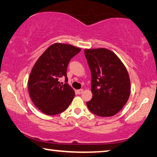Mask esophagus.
I'll return each instance as SVG.
<instances>
[{
	"label": "esophagus",
	"instance_id": "34e87169",
	"mask_svg": "<svg viewBox=\"0 0 157 157\" xmlns=\"http://www.w3.org/2000/svg\"><path fill=\"white\" fill-rule=\"evenodd\" d=\"M83 89H78V90H76V93L78 94H81L83 93Z\"/></svg>",
	"mask_w": 157,
	"mask_h": 157
}]
</instances>
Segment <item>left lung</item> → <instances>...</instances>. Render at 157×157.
Instances as JSON below:
<instances>
[{"label":"left lung","mask_w":157,"mask_h":157,"mask_svg":"<svg viewBox=\"0 0 157 157\" xmlns=\"http://www.w3.org/2000/svg\"><path fill=\"white\" fill-rule=\"evenodd\" d=\"M91 74L89 111L98 117H112L126 104L130 95L127 70L114 53L106 48L85 49Z\"/></svg>","instance_id":"left-lung-1"}]
</instances>
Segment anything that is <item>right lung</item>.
Segmentation results:
<instances>
[{"label": "right lung", "mask_w": 157, "mask_h": 157, "mask_svg": "<svg viewBox=\"0 0 157 157\" xmlns=\"http://www.w3.org/2000/svg\"><path fill=\"white\" fill-rule=\"evenodd\" d=\"M81 51L72 45L54 44L39 57L29 78V91L32 101L47 115H56L66 110L75 96L68 84L66 71L70 60ZM65 77L64 85L59 82Z\"/></svg>", "instance_id": "1"}]
</instances>
